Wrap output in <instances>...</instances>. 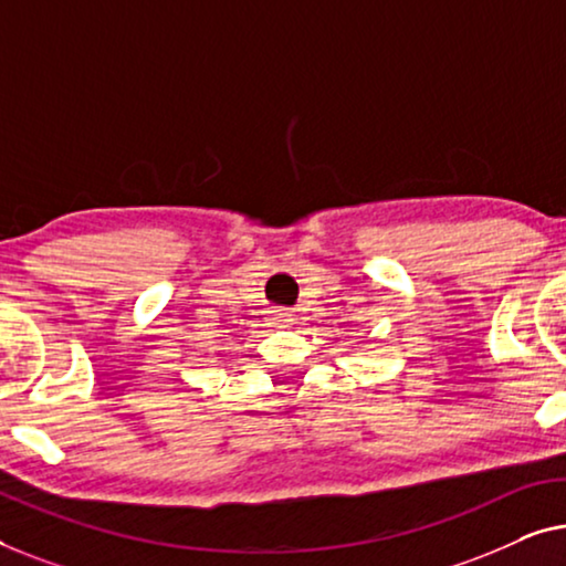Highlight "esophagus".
Returning a JSON list of instances; mask_svg holds the SVG:
<instances>
[{
    "label": "esophagus",
    "mask_w": 566,
    "mask_h": 566,
    "mask_svg": "<svg viewBox=\"0 0 566 566\" xmlns=\"http://www.w3.org/2000/svg\"><path fill=\"white\" fill-rule=\"evenodd\" d=\"M274 323L276 325H290V323H294V315L290 313V310H276V315H274Z\"/></svg>",
    "instance_id": "1"
}]
</instances>
